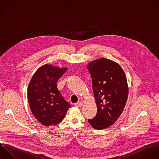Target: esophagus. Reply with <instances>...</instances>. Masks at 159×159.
<instances>
[{
	"instance_id": "esophagus-1",
	"label": "esophagus",
	"mask_w": 159,
	"mask_h": 159,
	"mask_svg": "<svg viewBox=\"0 0 159 159\" xmlns=\"http://www.w3.org/2000/svg\"><path fill=\"white\" fill-rule=\"evenodd\" d=\"M75 106H76V107H81V106L83 105V102H82L81 101H79V102L75 103Z\"/></svg>"
}]
</instances>
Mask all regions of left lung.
Wrapping results in <instances>:
<instances>
[{"mask_svg":"<svg viewBox=\"0 0 159 159\" xmlns=\"http://www.w3.org/2000/svg\"><path fill=\"white\" fill-rule=\"evenodd\" d=\"M87 68L97 105L96 116L88 121L101 130L112 125L122 114L128 96L127 79L119 65L106 58L94 60Z\"/></svg>","mask_w":159,"mask_h":159,"instance_id":"1","label":"left lung"}]
</instances>
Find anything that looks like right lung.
<instances>
[{
    "instance_id": "obj_1",
    "label": "right lung",
    "mask_w": 159,
    "mask_h": 159,
    "mask_svg": "<svg viewBox=\"0 0 159 159\" xmlns=\"http://www.w3.org/2000/svg\"><path fill=\"white\" fill-rule=\"evenodd\" d=\"M66 70L45 65L38 69L29 83L27 94L30 109L37 120L45 126L60 123L71 107L57 85Z\"/></svg>"
}]
</instances>
